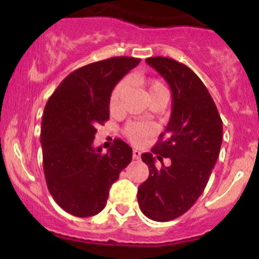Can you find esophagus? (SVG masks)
Masks as SVG:
<instances>
[{"instance_id": "esophagus-1", "label": "esophagus", "mask_w": 259, "mask_h": 259, "mask_svg": "<svg viewBox=\"0 0 259 259\" xmlns=\"http://www.w3.org/2000/svg\"><path fill=\"white\" fill-rule=\"evenodd\" d=\"M133 157H134V159H140V157H141V152H140L139 150H134Z\"/></svg>"}]
</instances>
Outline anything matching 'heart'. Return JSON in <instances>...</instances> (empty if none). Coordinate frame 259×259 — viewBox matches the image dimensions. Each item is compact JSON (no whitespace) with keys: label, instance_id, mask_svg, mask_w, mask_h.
<instances>
[{"label":"heart","instance_id":"b5f03b06","mask_svg":"<svg viewBox=\"0 0 259 259\" xmlns=\"http://www.w3.org/2000/svg\"><path fill=\"white\" fill-rule=\"evenodd\" d=\"M146 88L147 97L148 100L157 99V97H167L168 99V89L165 88V85L163 84L159 80H151L144 84ZM126 88V82L119 81L117 85L113 88L111 92V96H109V111L112 113H117L120 108V102H121V96H123L124 90ZM126 138L133 142V144L140 145L145 141L147 138H150L151 135L154 133V127L151 124L146 123H140V121H132L125 126L124 129Z\"/></svg>","mask_w":259,"mask_h":259}]
</instances>
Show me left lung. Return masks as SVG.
<instances>
[{
    "label": "left lung",
    "mask_w": 259,
    "mask_h": 259,
    "mask_svg": "<svg viewBox=\"0 0 259 259\" xmlns=\"http://www.w3.org/2000/svg\"><path fill=\"white\" fill-rule=\"evenodd\" d=\"M146 62L167 80L173 105L152 153L141 154L150 175L139 186L138 201L147 218L169 222L187 212L203 192L221 152L223 121L207 88L187 65L159 56ZM153 154L159 160L170 158L172 164L157 168Z\"/></svg>",
    "instance_id": "1"
}]
</instances>
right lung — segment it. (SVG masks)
<instances>
[{
    "label": "right lung",
    "instance_id": "add662e5",
    "mask_svg": "<svg viewBox=\"0 0 259 259\" xmlns=\"http://www.w3.org/2000/svg\"><path fill=\"white\" fill-rule=\"evenodd\" d=\"M141 59L113 57L74 70L45 106L41 123L44 173L53 200L70 214L85 218L106 207L109 189L132 162L121 140L107 153L92 147L96 126L109 119V96Z\"/></svg>",
    "mask_w": 259,
    "mask_h": 259
}]
</instances>
